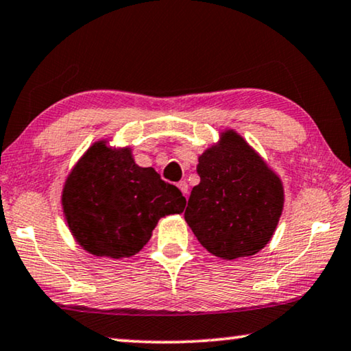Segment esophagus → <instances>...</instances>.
Wrapping results in <instances>:
<instances>
[{"mask_svg":"<svg viewBox=\"0 0 351 351\" xmlns=\"http://www.w3.org/2000/svg\"><path fill=\"white\" fill-rule=\"evenodd\" d=\"M177 186H179V190L186 196V194H188V183L185 180H182V182L177 183Z\"/></svg>","mask_w":351,"mask_h":351,"instance_id":"esophagus-1","label":"esophagus"}]
</instances>
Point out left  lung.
<instances>
[{
	"label": "left lung",
	"mask_w": 351,
	"mask_h": 351,
	"mask_svg": "<svg viewBox=\"0 0 351 351\" xmlns=\"http://www.w3.org/2000/svg\"><path fill=\"white\" fill-rule=\"evenodd\" d=\"M185 219L204 247L228 258L252 256L271 239L282 212L279 177L235 132L199 157Z\"/></svg>",
	"instance_id": "obj_1"
}]
</instances>
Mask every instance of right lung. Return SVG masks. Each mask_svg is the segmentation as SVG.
Returning <instances> with one entry per match:
<instances>
[{
  "instance_id": "right-lung-1",
  "label": "right lung",
  "mask_w": 351,
  "mask_h": 351,
  "mask_svg": "<svg viewBox=\"0 0 351 351\" xmlns=\"http://www.w3.org/2000/svg\"><path fill=\"white\" fill-rule=\"evenodd\" d=\"M185 197L128 149L97 143L69 176L64 215L80 245L94 256L130 257L147 243L161 217L182 213Z\"/></svg>"
}]
</instances>
